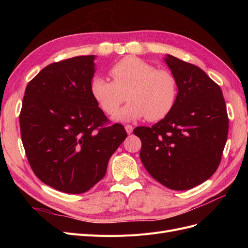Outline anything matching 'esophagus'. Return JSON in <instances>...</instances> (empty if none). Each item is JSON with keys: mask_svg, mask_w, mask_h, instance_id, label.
I'll list each match as a JSON object with an SVG mask.
<instances>
[{"mask_svg": "<svg viewBox=\"0 0 248 248\" xmlns=\"http://www.w3.org/2000/svg\"><path fill=\"white\" fill-rule=\"evenodd\" d=\"M125 130L128 134H131L132 130H133V127L131 125H125Z\"/></svg>", "mask_w": 248, "mask_h": 248, "instance_id": "34e87169", "label": "esophagus"}]
</instances>
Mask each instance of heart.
Wrapping results in <instances>:
<instances>
[{
	"instance_id": "1",
	"label": "heart",
	"mask_w": 248,
	"mask_h": 248,
	"mask_svg": "<svg viewBox=\"0 0 248 248\" xmlns=\"http://www.w3.org/2000/svg\"><path fill=\"white\" fill-rule=\"evenodd\" d=\"M108 73L112 81L96 76L90 85L93 98L106 114L116 115L126 98L129 102L118 114L120 121L145 117L149 122H156L174 108L178 82L170 70L156 69L144 60L128 56L112 65Z\"/></svg>"
}]
</instances>
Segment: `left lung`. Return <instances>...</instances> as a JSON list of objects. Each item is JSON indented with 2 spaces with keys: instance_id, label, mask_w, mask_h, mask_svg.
Returning a JSON list of instances; mask_svg holds the SVG:
<instances>
[{
  "instance_id": "obj_1",
  "label": "left lung",
  "mask_w": 248,
  "mask_h": 248,
  "mask_svg": "<svg viewBox=\"0 0 248 248\" xmlns=\"http://www.w3.org/2000/svg\"><path fill=\"white\" fill-rule=\"evenodd\" d=\"M166 62L177 78L174 108L152 127H137L140 160L148 172L170 189L187 190L218 168L229 132L220 87L198 66L170 55Z\"/></svg>"
}]
</instances>
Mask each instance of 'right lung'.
Segmentation results:
<instances>
[{
	"instance_id": "add662e5",
	"label": "right lung",
	"mask_w": 248,
	"mask_h": 248,
	"mask_svg": "<svg viewBox=\"0 0 248 248\" xmlns=\"http://www.w3.org/2000/svg\"><path fill=\"white\" fill-rule=\"evenodd\" d=\"M94 56L51 63L29 81L19 114L21 141L34 174L65 193L86 192L107 172L127 138L90 90Z\"/></svg>"
}]
</instances>
